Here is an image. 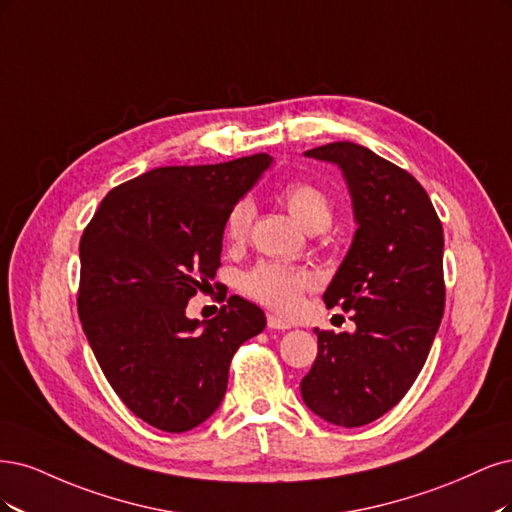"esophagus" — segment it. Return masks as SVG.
Masks as SVG:
<instances>
[{
    "label": "esophagus",
    "mask_w": 512,
    "mask_h": 512,
    "mask_svg": "<svg viewBox=\"0 0 512 512\" xmlns=\"http://www.w3.org/2000/svg\"><path fill=\"white\" fill-rule=\"evenodd\" d=\"M268 327H270V329H289L291 325H289L287 321H283V319H278V317L270 315V317H268Z\"/></svg>",
    "instance_id": "obj_1"
}]
</instances>
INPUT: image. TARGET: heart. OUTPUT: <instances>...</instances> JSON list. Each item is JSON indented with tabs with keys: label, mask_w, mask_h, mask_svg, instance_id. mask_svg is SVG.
<instances>
[{
	"label": "heart",
	"mask_w": 512,
	"mask_h": 512,
	"mask_svg": "<svg viewBox=\"0 0 512 512\" xmlns=\"http://www.w3.org/2000/svg\"><path fill=\"white\" fill-rule=\"evenodd\" d=\"M278 197L306 232H323L334 219L336 208L332 195L310 180H291V183L280 187ZM253 217V202L249 197H242L229 208L225 217V240L232 246L244 244V240L249 238ZM312 287H315V280L308 272L274 261H259L240 278V291L246 298L285 317L300 308L302 295Z\"/></svg>",
	"instance_id": "obj_1"
}]
</instances>
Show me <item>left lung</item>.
Listing matches in <instances>:
<instances>
[{"mask_svg": "<svg viewBox=\"0 0 512 512\" xmlns=\"http://www.w3.org/2000/svg\"><path fill=\"white\" fill-rule=\"evenodd\" d=\"M342 170L357 232L323 302L353 312L355 334L315 329L319 353L300 389L321 419L359 427L415 383L444 312L442 223L419 180L355 142L306 151Z\"/></svg>", "mask_w": 512, "mask_h": 512, "instance_id": "left-lung-1", "label": "left lung"}]
</instances>
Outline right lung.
Masks as SVG:
<instances>
[{
	"instance_id": "1",
	"label": "right lung",
	"mask_w": 512,
	"mask_h": 512,
	"mask_svg": "<svg viewBox=\"0 0 512 512\" xmlns=\"http://www.w3.org/2000/svg\"><path fill=\"white\" fill-rule=\"evenodd\" d=\"M270 163L259 153L155 168L114 187L82 232V329L114 393L157 430L204 423L223 400L238 346L266 327L263 310L238 295L206 323L185 310L221 266L229 208Z\"/></svg>"
}]
</instances>
